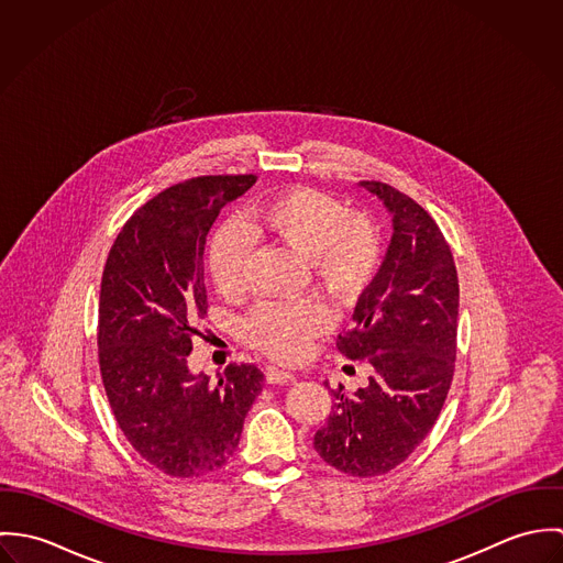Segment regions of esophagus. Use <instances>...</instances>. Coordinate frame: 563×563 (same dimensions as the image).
Wrapping results in <instances>:
<instances>
[{"label": "esophagus", "mask_w": 563, "mask_h": 563, "mask_svg": "<svg viewBox=\"0 0 563 563\" xmlns=\"http://www.w3.org/2000/svg\"><path fill=\"white\" fill-rule=\"evenodd\" d=\"M266 382L268 384H288V382H295V375L290 371H284V368H277V366H268L266 368Z\"/></svg>", "instance_id": "34e87169"}]
</instances>
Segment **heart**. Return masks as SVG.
I'll use <instances>...</instances> for the list:
<instances>
[{"label": "heart", "instance_id": "heart-1", "mask_svg": "<svg viewBox=\"0 0 563 563\" xmlns=\"http://www.w3.org/2000/svg\"><path fill=\"white\" fill-rule=\"evenodd\" d=\"M255 239L279 244L308 260L314 286L349 303L364 295L382 268V234L362 212H349L335 197L299 186L260 203L246 223H225L208 249V273L228 299L246 288ZM333 324L331 310L317 301H264L241 322L242 340L279 362L301 360L312 340Z\"/></svg>", "mask_w": 563, "mask_h": 563}]
</instances>
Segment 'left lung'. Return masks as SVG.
<instances>
[{
    "mask_svg": "<svg viewBox=\"0 0 563 563\" xmlns=\"http://www.w3.org/2000/svg\"><path fill=\"white\" fill-rule=\"evenodd\" d=\"M384 199L395 234L371 288L360 297L353 327L335 346L349 360H368V386L353 397L342 386L314 435L322 462L351 477L395 471L435 424L457 355L460 282L451 246L401 190L364 179Z\"/></svg>",
    "mask_w": 563,
    "mask_h": 563,
    "instance_id": "8db88e82",
    "label": "left lung"
}]
</instances>
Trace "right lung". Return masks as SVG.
Wrapping results in <instances>:
<instances>
[{"mask_svg": "<svg viewBox=\"0 0 563 563\" xmlns=\"http://www.w3.org/2000/svg\"><path fill=\"white\" fill-rule=\"evenodd\" d=\"M255 179L201 175L168 186L128 219L103 266L97 353L106 397L132 449L168 477L223 468L262 390L255 364H230L219 382L186 366L208 312L206 236Z\"/></svg>", "mask_w": 563, "mask_h": 563, "instance_id": "add662e5", "label": "right lung"}]
</instances>
